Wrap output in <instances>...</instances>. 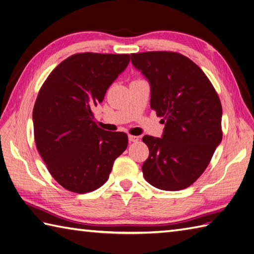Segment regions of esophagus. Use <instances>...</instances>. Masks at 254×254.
I'll list each match as a JSON object with an SVG mask.
<instances>
[{"instance_id":"obj_1","label":"esophagus","mask_w":254,"mask_h":254,"mask_svg":"<svg viewBox=\"0 0 254 254\" xmlns=\"http://www.w3.org/2000/svg\"><path fill=\"white\" fill-rule=\"evenodd\" d=\"M128 141L130 142H133L135 143L138 141V136H135V135H131V134H128Z\"/></svg>"}]
</instances>
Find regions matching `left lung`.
I'll return each mask as SVG.
<instances>
[{
  "label": "left lung",
  "instance_id": "1",
  "mask_svg": "<svg viewBox=\"0 0 254 254\" xmlns=\"http://www.w3.org/2000/svg\"><path fill=\"white\" fill-rule=\"evenodd\" d=\"M131 61L148 79L150 108L165 123L161 138L143 137L149 149L143 176L160 190H182L198 179L222 142L219 97L202 69L180 53H132Z\"/></svg>",
  "mask_w": 254,
  "mask_h": 254
}]
</instances>
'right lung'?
Segmentation results:
<instances>
[{
  "mask_svg": "<svg viewBox=\"0 0 254 254\" xmlns=\"http://www.w3.org/2000/svg\"><path fill=\"white\" fill-rule=\"evenodd\" d=\"M128 62L130 55L76 53L41 86L32 111L36 146L51 176L68 191L100 188L127 149V134L102 130L91 109Z\"/></svg>",
  "mask_w": 254,
  "mask_h": 254,
  "instance_id": "obj_1",
  "label": "right lung"
}]
</instances>
